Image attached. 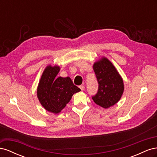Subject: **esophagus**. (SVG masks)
<instances>
[{
	"label": "esophagus",
	"mask_w": 157,
	"mask_h": 157,
	"mask_svg": "<svg viewBox=\"0 0 157 157\" xmlns=\"http://www.w3.org/2000/svg\"><path fill=\"white\" fill-rule=\"evenodd\" d=\"M79 88L81 90H84L85 89V87L84 86H83V85H80V86H79Z\"/></svg>",
	"instance_id": "34e87169"
}]
</instances>
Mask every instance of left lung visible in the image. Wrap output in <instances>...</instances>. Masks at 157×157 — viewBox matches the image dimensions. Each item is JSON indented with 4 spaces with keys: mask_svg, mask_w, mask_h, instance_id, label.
Segmentation results:
<instances>
[{
    "mask_svg": "<svg viewBox=\"0 0 157 157\" xmlns=\"http://www.w3.org/2000/svg\"><path fill=\"white\" fill-rule=\"evenodd\" d=\"M98 83L97 93L92 96L97 105L107 109L117 103L124 91V84L115 67L107 58L94 64Z\"/></svg>",
    "mask_w": 157,
    "mask_h": 157,
    "instance_id": "1",
    "label": "left lung"
}]
</instances>
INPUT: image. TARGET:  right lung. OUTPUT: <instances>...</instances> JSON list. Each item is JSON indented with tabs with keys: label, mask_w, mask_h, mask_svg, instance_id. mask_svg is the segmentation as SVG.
<instances>
[{
	"label": "right lung",
	"mask_w": 157,
	"mask_h": 157,
	"mask_svg": "<svg viewBox=\"0 0 157 157\" xmlns=\"http://www.w3.org/2000/svg\"><path fill=\"white\" fill-rule=\"evenodd\" d=\"M59 70L58 66H48L42 73L37 89L41 105L53 113H59L70 101L73 95L80 91L69 77H56Z\"/></svg>",
	"instance_id": "right-lung-1"
}]
</instances>
